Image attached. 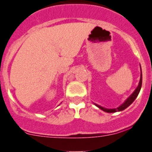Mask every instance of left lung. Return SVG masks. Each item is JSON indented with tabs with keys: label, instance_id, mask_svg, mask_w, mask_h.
I'll return each instance as SVG.
<instances>
[{
	"label": "left lung",
	"instance_id": "8db88e82",
	"mask_svg": "<svg viewBox=\"0 0 152 152\" xmlns=\"http://www.w3.org/2000/svg\"><path fill=\"white\" fill-rule=\"evenodd\" d=\"M141 85H142V73L141 72V78H140V81H139V84H138V86L137 87V88L135 89V91L133 92V94H132V95H131L130 97H129V98H128L125 102H124V103L121 104V105L119 106V107H117V108H114V109H107V108H104V107H102V106H100V105H98V104H95V105L98 106L100 109H102V111L108 112V113H113V112H116V111H123V110H124L125 108H127L128 106L130 105L131 104L134 102V100H135V98H137V96L138 95L140 90H141Z\"/></svg>",
	"mask_w": 152,
	"mask_h": 152
}]
</instances>
